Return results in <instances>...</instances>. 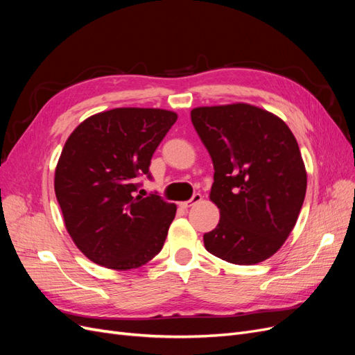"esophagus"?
I'll return each mask as SVG.
<instances>
[{
  "instance_id": "34e87169",
  "label": "esophagus",
  "mask_w": 355,
  "mask_h": 355,
  "mask_svg": "<svg viewBox=\"0 0 355 355\" xmlns=\"http://www.w3.org/2000/svg\"><path fill=\"white\" fill-rule=\"evenodd\" d=\"M202 200V196L201 194H194L192 196V198L191 200H188V201H182L180 202V207H184V209H188V207H191V206H194V204H197V202H200Z\"/></svg>"
}]
</instances>
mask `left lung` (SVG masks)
Returning <instances> with one entry per match:
<instances>
[{"instance_id": "left-lung-1", "label": "left lung", "mask_w": 355, "mask_h": 355, "mask_svg": "<svg viewBox=\"0 0 355 355\" xmlns=\"http://www.w3.org/2000/svg\"><path fill=\"white\" fill-rule=\"evenodd\" d=\"M191 121L213 161L210 200L220 211L204 247L235 265L268 259L295 228L305 200L306 170L293 133L249 103L200 106Z\"/></svg>"}]
</instances>
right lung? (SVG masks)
<instances>
[{
    "label": "right lung",
    "instance_id": "right-lung-1",
    "mask_svg": "<svg viewBox=\"0 0 355 355\" xmlns=\"http://www.w3.org/2000/svg\"><path fill=\"white\" fill-rule=\"evenodd\" d=\"M178 120L155 108H115L84 120L68 137L55 173L67 231L94 263L127 271L163 249L176 204L144 197L157 146Z\"/></svg>",
    "mask_w": 355,
    "mask_h": 355
}]
</instances>
